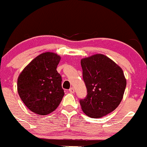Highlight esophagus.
I'll list each match as a JSON object with an SVG mask.
<instances>
[{
    "instance_id": "esophagus-1",
    "label": "esophagus",
    "mask_w": 147,
    "mask_h": 147,
    "mask_svg": "<svg viewBox=\"0 0 147 147\" xmlns=\"http://www.w3.org/2000/svg\"><path fill=\"white\" fill-rule=\"evenodd\" d=\"M69 92L71 93V94H73V93L75 92V89H74L73 88H70L69 90Z\"/></svg>"
}]
</instances>
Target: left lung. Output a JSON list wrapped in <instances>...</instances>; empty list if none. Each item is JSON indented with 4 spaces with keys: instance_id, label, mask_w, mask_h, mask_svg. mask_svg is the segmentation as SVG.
I'll use <instances>...</instances> for the list:
<instances>
[{
    "instance_id": "left-lung-1",
    "label": "left lung",
    "mask_w": 147,
    "mask_h": 147,
    "mask_svg": "<svg viewBox=\"0 0 147 147\" xmlns=\"http://www.w3.org/2000/svg\"><path fill=\"white\" fill-rule=\"evenodd\" d=\"M83 78L87 96L80 100L83 112L100 118L115 110L123 99L126 79L123 69L103 54L82 59Z\"/></svg>"
}]
</instances>
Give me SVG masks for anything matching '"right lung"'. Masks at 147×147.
Returning <instances> with one entry per match:
<instances>
[{
  "label": "right lung",
  "mask_w": 147,
  "mask_h": 147,
  "mask_svg": "<svg viewBox=\"0 0 147 147\" xmlns=\"http://www.w3.org/2000/svg\"><path fill=\"white\" fill-rule=\"evenodd\" d=\"M61 57L51 52L35 57L19 75L17 90L25 106L40 115L58 107L64 95L61 77L57 70Z\"/></svg>",
  "instance_id": "right-lung-1"
}]
</instances>
